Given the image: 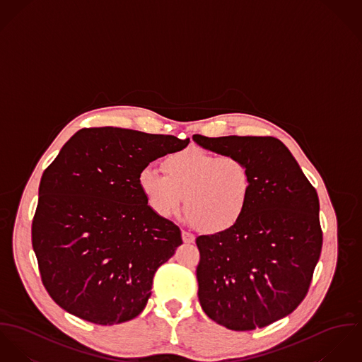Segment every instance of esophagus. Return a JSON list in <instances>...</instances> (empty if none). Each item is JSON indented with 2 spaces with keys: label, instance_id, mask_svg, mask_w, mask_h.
<instances>
[{
  "label": "esophagus",
  "instance_id": "34e87169",
  "mask_svg": "<svg viewBox=\"0 0 362 362\" xmlns=\"http://www.w3.org/2000/svg\"><path fill=\"white\" fill-rule=\"evenodd\" d=\"M182 239H183L185 243H194V240H196L194 235L187 232V230H182Z\"/></svg>",
  "mask_w": 362,
  "mask_h": 362
}]
</instances>
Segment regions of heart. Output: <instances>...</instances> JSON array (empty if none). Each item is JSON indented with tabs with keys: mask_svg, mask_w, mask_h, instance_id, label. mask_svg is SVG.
<instances>
[{
	"mask_svg": "<svg viewBox=\"0 0 362 362\" xmlns=\"http://www.w3.org/2000/svg\"><path fill=\"white\" fill-rule=\"evenodd\" d=\"M163 171L147 166L139 185L150 208L160 216L182 209L201 230L216 233L235 226L251 194V173L236 156H216L189 147L168 156Z\"/></svg>",
	"mask_w": 362,
	"mask_h": 362,
	"instance_id": "obj_1",
	"label": "heart"
}]
</instances>
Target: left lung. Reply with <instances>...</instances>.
I'll list each match as a JSON object with an SVG mask.
<instances>
[{
    "instance_id": "left-lung-1",
    "label": "left lung",
    "mask_w": 362,
    "mask_h": 362,
    "mask_svg": "<svg viewBox=\"0 0 362 362\" xmlns=\"http://www.w3.org/2000/svg\"><path fill=\"white\" fill-rule=\"evenodd\" d=\"M193 140L218 154L239 157L252 180L240 221L196 240L201 308L232 330L279 321L305 298L321 255L317 190L275 137L194 134Z\"/></svg>"
}]
</instances>
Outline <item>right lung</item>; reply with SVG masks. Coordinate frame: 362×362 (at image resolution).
Here are the masks:
<instances>
[{
	"mask_svg": "<svg viewBox=\"0 0 362 362\" xmlns=\"http://www.w3.org/2000/svg\"><path fill=\"white\" fill-rule=\"evenodd\" d=\"M190 143L170 134L84 127L41 176L32 244L41 281L69 314L97 325L136 318L180 229L140 189L150 162Z\"/></svg>",
	"mask_w": 362,
	"mask_h": 362,
	"instance_id": "obj_1",
	"label": "right lung"
}]
</instances>
